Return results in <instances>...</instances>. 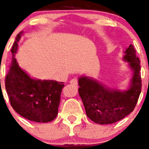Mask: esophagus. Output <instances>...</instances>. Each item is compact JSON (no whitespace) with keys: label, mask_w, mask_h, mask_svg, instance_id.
I'll list each match as a JSON object with an SVG mask.
<instances>
[{"label":"esophagus","mask_w":149,"mask_h":149,"mask_svg":"<svg viewBox=\"0 0 149 149\" xmlns=\"http://www.w3.org/2000/svg\"><path fill=\"white\" fill-rule=\"evenodd\" d=\"M70 84H71L72 86H78V80L77 79H71V80L70 81Z\"/></svg>","instance_id":"obj_1"}]
</instances>
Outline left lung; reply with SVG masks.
I'll list each match as a JSON object with an SVG mask.
<instances>
[{"mask_svg": "<svg viewBox=\"0 0 149 149\" xmlns=\"http://www.w3.org/2000/svg\"><path fill=\"white\" fill-rule=\"evenodd\" d=\"M132 45L123 55L132 70L127 89L106 86L96 79L81 76L79 79V94L83 102L87 117L100 125L112 124L123 119L134 109L141 91L139 58Z\"/></svg>", "mask_w": 149, "mask_h": 149, "instance_id": "8db88e82", "label": "left lung"}]
</instances>
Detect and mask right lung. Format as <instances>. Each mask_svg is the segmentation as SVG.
<instances>
[{"label":"right lung","mask_w":149,"mask_h":149,"mask_svg":"<svg viewBox=\"0 0 149 149\" xmlns=\"http://www.w3.org/2000/svg\"><path fill=\"white\" fill-rule=\"evenodd\" d=\"M24 31L17 34L12 46V61L6 77V89L10 104L18 114L37 123L52 121L58 113L64 83L31 77L21 68L15 55Z\"/></svg>","instance_id":"1"}]
</instances>
